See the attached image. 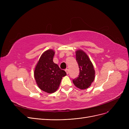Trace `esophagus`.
Masks as SVG:
<instances>
[{
  "instance_id": "esophagus-1",
  "label": "esophagus",
  "mask_w": 129,
  "mask_h": 129,
  "mask_svg": "<svg viewBox=\"0 0 129 129\" xmlns=\"http://www.w3.org/2000/svg\"><path fill=\"white\" fill-rule=\"evenodd\" d=\"M65 71H66V73H67V74H69V70H68V69H66L65 70Z\"/></svg>"
}]
</instances>
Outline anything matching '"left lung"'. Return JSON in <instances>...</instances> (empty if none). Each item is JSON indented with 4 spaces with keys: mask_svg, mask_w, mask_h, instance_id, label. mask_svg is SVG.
<instances>
[{
    "mask_svg": "<svg viewBox=\"0 0 129 129\" xmlns=\"http://www.w3.org/2000/svg\"><path fill=\"white\" fill-rule=\"evenodd\" d=\"M76 60L79 65L80 74L73 82L76 87L80 89H85L90 86L95 79V70L87 54L82 50L76 52Z\"/></svg>",
    "mask_w": 129,
    "mask_h": 129,
    "instance_id": "8db88e82",
    "label": "left lung"
}]
</instances>
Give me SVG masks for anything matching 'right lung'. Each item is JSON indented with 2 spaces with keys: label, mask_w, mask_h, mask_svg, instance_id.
<instances>
[{
  "label": "right lung",
  "mask_w": 129,
  "mask_h": 129,
  "mask_svg": "<svg viewBox=\"0 0 129 129\" xmlns=\"http://www.w3.org/2000/svg\"><path fill=\"white\" fill-rule=\"evenodd\" d=\"M55 52L52 49L46 50L39 58L35 68L34 75L37 84L41 90L47 93L57 90L62 77L67 74L53 61Z\"/></svg>",
  "instance_id": "obj_1"
}]
</instances>
